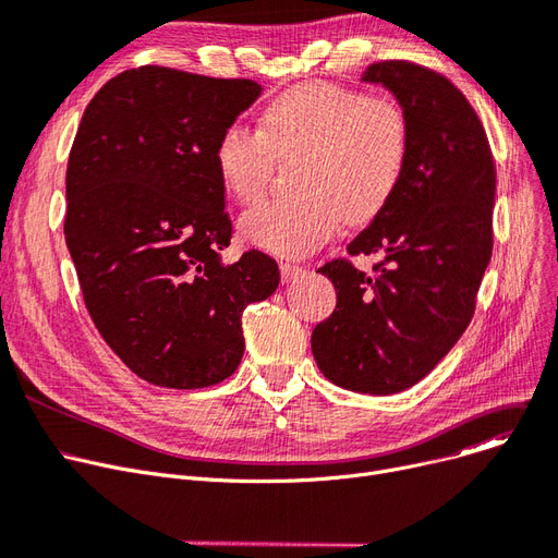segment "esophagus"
Wrapping results in <instances>:
<instances>
[{
	"instance_id": "esophagus-1",
	"label": "esophagus",
	"mask_w": 558,
	"mask_h": 558,
	"mask_svg": "<svg viewBox=\"0 0 558 558\" xmlns=\"http://www.w3.org/2000/svg\"><path fill=\"white\" fill-rule=\"evenodd\" d=\"M280 274H282V282H292L301 274H305V269L299 264H292V262H280Z\"/></svg>"
}]
</instances>
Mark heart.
<instances>
[{
    "instance_id": "heart-1",
    "label": "heart",
    "mask_w": 558,
    "mask_h": 558,
    "mask_svg": "<svg viewBox=\"0 0 558 558\" xmlns=\"http://www.w3.org/2000/svg\"><path fill=\"white\" fill-rule=\"evenodd\" d=\"M401 109L365 93L307 82L280 93L262 113L259 130L223 128L214 168L228 196L248 203L269 180L274 157L294 163L296 196L264 201L241 216L251 246L278 257H303L339 228L372 221L397 193L408 161Z\"/></svg>"
}]
</instances>
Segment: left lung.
<instances>
[{
  "label": "left lung",
  "instance_id": "left-lung-1",
  "mask_svg": "<svg viewBox=\"0 0 558 558\" xmlns=\"http://www.w3.org/2000/svg\"><path fill=\"white\" fill-rule=\"evenodd\" d=\"M362 82L395 95L408 123V161L392 201L347 246L378 255L376 274L349 259L319 269L337 305L312 330V353L344 390L395 395L433 372L472 322L493 255L497 175L486 130L447 77L380 61Z\"/></svg>",
  "mask_w": 558,
  "mask_h": 558
}]
</instances>
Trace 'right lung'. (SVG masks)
I'll return each mask as SVG.
<instances>
[{"mask_svg": "<svg viewBox=\"0 0 558 558\" xmlns=\"http://www.w3.org/2000/svg\"><path fill=\"white\" fill-rule=\"evenodd\" d=\"M262 93L143 65L88 102L65 173V244L105 342L143 380L198 390L244 355L241 314L280 282L276 259H221L232 221L214 143Z\"/></svg>", "mask_w": 558, "mask_h": 558, "instance_id": "1", "label": "right lung"}]
</instances>
